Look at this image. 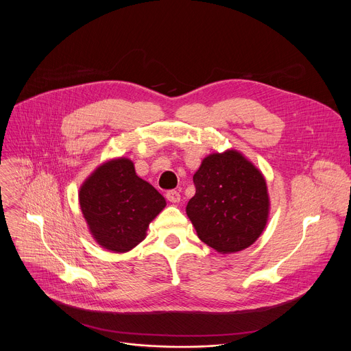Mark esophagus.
Masks as SVG:
<instances>
[{
    "label": "esophagus",
    "instance_id": "1",
    "mask_svg": "<svg viewBox=\"0 0 351 351\" xmlns=\"http://www.w3.org/2000/svg\"><path fill=\"white\" fill-rule=\"evenodd\" d=\"M167 198H168V202H171V203H179L180 202V194L176 190H169L167 193Z\"/></svg>",
    "mask_w": 351,
    "mask_h": 351
}]
</instances>
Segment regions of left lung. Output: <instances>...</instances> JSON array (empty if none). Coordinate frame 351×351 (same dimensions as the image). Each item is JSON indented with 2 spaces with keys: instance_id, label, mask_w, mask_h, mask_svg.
<instances>
[{
  "instance_id": "8db88e82",
  "label": "left lung",
  "mask_w": 351,
  "mask_h": 351,
  "mask_svg": "<svg viewBox=\"0 0 351 351\" xmlns=\"http://www.w3.org/2000/svg\"><path fill=\"white\" fill-rule=\"evenodd\" d=\"M195 194L186 214L197 236L221 254L252 245L269 218L263 172L237 149L207 156L193 176Z\"/></svg>"
}]
</instances>
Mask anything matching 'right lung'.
<instances>
[{"label": "right lung", "instance_id": "add662e5", "mask_svg": "<svg viewBox=\"0 0 351 351\" xmlns=\"http://www.w3.org/2000/svg\"><path fill=\"white\" fill-rule=\"evenodd\" d=\"M79 204L91 237L112 253H126L145 239L147 229L167 206L158 190L119 157L97 167L82 183Z\"/></svg>", "mask_w": 351, "mask_h": 351}]
</instances>
